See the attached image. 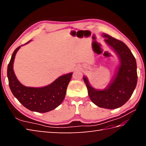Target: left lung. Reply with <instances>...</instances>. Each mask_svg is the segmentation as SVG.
Returning <instances> with one entry per match:
<instances>
[{
    "label": "left lung",
    "instance_id": "1",
    "mask_svg": "<svg viewBox=\"0 0 146 146\" xmlns=\"http://www.w3.org/2000/svg\"><path fill=\"white\" fill-rule=\"evenodd\" d=\"M107 44L112 48L119 56L120 64L110 84L103 90H98L90 85L88 80L83 77L90 98L99 107L114 109L122 106L131 98L137 82V63L132 52L124 42L103 35Z\"/></svg>",
    "mask_w": 146,
    "mask_h": 146
}]
</instances>
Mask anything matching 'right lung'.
<instances>
[{
    "label": "right lung",
    "instance_id": "obj_1",
    "mask_svg": "<svg viewBox=\"0 0 146 146\" xmlns=\"http://www.w3.org/2000/svg\"><path fill=\"white\" fill-rule=\"evenodd\" d=\"M20 48L19 46L15 49L7 67L9 85L12 94L23 106L31 111L44 113L54 109L63 102L73 73L59 77L51 84L44 87L24 86L18 81L13 70L15 56Z\"/></svg>",
    "mask_w": 146,
    "mask_h": 146
}]
</instances>
